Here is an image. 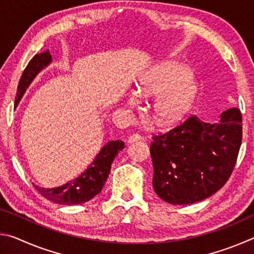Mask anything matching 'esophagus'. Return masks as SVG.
I'll return each instance as SVG.
<instances>
[{
    "mask_svg": "<svg viewBox=\"0 0 254 254\" xmlns=\"http://www.w3.org/2000/svg\"><path fill=\"white\" fill-rule=\"evenodd\" d=\"M139 140H142V135L139 134V133H134V134H131L130 136H128L127 139V142H135V141H139Z\"/></svg>",
    "mask_w": 254,
    "mask_h": 254,
    "instance_id": "obj_1",
    "label": "esophagus"
}]
</instances>
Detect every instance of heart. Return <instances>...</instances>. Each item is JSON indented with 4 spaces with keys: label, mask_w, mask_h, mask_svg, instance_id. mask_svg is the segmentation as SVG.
Instances as JSON below:
<instances>
[{
    "label": "heart",
    "mask_w": 254,
    "mask_h": 254,
    "mask_svg": "<svg viewBox=\"0 0 254 254\" xmlns=\"http://www.w3.org/2000/svg\"><path fill=\"white\" fill-rule=\"evenodd\" d=\"M197 86L186 68L177 64L163 63L153 67L140 78L137 92L141 95H157L151 113L156 122L169 124L177 121L190 107Z\"/></svg>",
    "instance_id": "heart-1"
}]
</instances>
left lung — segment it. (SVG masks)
Wrapping results in <instances>:
<instances>
[{
	"mask_svg": "<svg viewBox=\"0 0 254 254\" xmlns=\"http://www.w3.org/2000/svg\"><path fill=\"white\" fill-rule=\"evenodd\" d=\"M152 140L156 194L170 204H192L212 196L229 180L242 142V115L230 109L216 124L189 115Z\"/></svg>",
	"mask_w": 254,
	"mask_h": 254,
	"instance_id": "8db88e82",
	"label": "left lung"
}]
</instances>
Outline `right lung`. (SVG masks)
I'll use <instances>...</instances> for the list:
<instances>
[{
    "instance_id": "right-lung-1",
    "label": "right lung",
    "mask_w": 254,
    "mask_h": 254,
    "mask_svg": "<svg viewBox=\"0 0 254 254\" xmlns=\"http://www.w3.org/2000/svg\"><path fill=\"white\" fill-rule=\"evenodd\" d=\"M51 62V55L47 49L40 54H37L30 60L21 76L18 92H16L15 105L25 92V88L31 83L32 79L42 68ZM124 148V142L115 140L107 142L97 154L95 160L86 169L79 177L70 180L63 186L55 188H42L34 186L40 194L50 201L60 205L83 204L92 199L98 192H101L103 186L109 177L112 162L117 157L119 151Z\"/></svg>"
}]
</instances>
